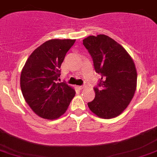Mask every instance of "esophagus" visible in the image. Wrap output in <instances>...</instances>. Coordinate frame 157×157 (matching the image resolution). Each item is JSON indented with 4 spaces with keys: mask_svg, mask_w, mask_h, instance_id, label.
I'll return each mask as SVG.
<instances>
[{
    "mask_svg": "<svg viewBox=\"0 0 157 157\" xmlns=\"http://www.w3.org/2000/svg\"><path fill=\"white\" fill-rule=\"evenodd\" d=\"M84 87H85L84 85H82V86H77V88H78L79 90H83Z\"/></svg>",
    "mask_w": 157,
    "mask_h": 157,
    "instance_id": "34e87169",
    "label": "esophagus"
}]
</instances>
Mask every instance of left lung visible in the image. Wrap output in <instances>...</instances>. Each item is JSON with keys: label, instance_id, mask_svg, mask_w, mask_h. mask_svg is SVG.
I'll list each match as a JSON object with an SVG mask.
<instances>
[{"label": "left lung", "instance_id": "obj_1", "mask_svg": "<svg viewBox=\"0 0 157 157\" xmlns=\"http://www.w3.org/2000/svg\"><path fill=\"white\" fill-rule=\"evenodd\" d=\"M83 44L100 76L94 87V99L87 103L89 108L99 118H115L127 108L135 93L137 71L134 61L125 49L105 35L88 36Z\"/></svg>", "mask_w": 157, "mask_h": 157}]
</instances>
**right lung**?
Instances as JSON below:
<instances>
[{
    "instance_id": "add662e5",
    "label": "right lung",
    "mask_w": 157,
    "mask_h": 157,
    "mask_svg": "<svg viewBox=\"0 0 157 157\" xmlns=\"http://www.w3.org/2000/svg\"><path fill=\"white\" fill-rule=\"evenodd\" d=\"M74 39H52L30 55L20 76V87L26 103L39 116L59 118L76 94L66 83H58L61 64Z\"/></svg>"
}]
</instances>
